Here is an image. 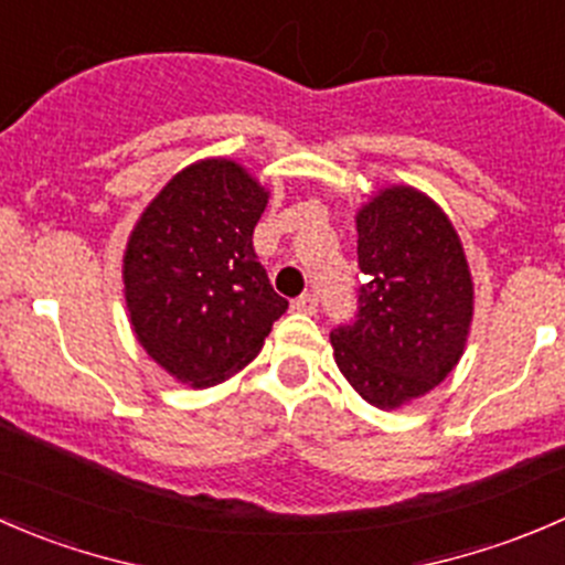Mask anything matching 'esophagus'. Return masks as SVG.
I'll list each match as a JSON object with an SVG mask.
<instances>
[{
  "mask_svg": "<svg viewBox=\"0 0 565 565\" xmlns=\"http://www.w3.org/2000/svg\"><path fill=\"white\" fill-rule=\"evenodd\" d=\"M290 307H294L296 312H305V316H312V312L318 310V299H316V294H305V296H299V299H296Z\"/></svg>",
  "mask_w": 565,
  "mask_h": 565,
  "instance_id": "34e87169",
  "label": "esophagus"
}]
</instances>
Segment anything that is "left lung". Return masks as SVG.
<instances>
[{
  "instance_id": "left-lung-1",
  "label": "left lung",
  "mask_w": 565,
  "mask_h": 565,
  "mask_svg": "<svg viewBox=\"0 0 565 565\" xmlns=\"http://www.w3.org/2000/svg\"><path fill=\"white\" fill-rule=\"evenodd\" d=\"M365 282L354 323L334 329V362L376 409L437 387L465 354L472 277L448 214L428 194L390 186L356 211Z\"/></svg>"
}]
</instances>
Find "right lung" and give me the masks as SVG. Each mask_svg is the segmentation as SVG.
Instances as JSON below:
<instances>
[{
	"mask_svg": "<svg viewBox=\"0 0 565 565\" xmlns=\"http://www.w3.org/2000/svg\"><path fill=\"white\" fill-rule=\"evenodd\" d=\"M269 192L231 159L189 164L150 200L122 255L139 345L189 387H214L258 356L288 310L253 247Z\"/></svg>",
	"mask_w": 565,
	"mask_h": 565,
	"instance_id": "1",
	"label": "right lung"
}]
</instances>
